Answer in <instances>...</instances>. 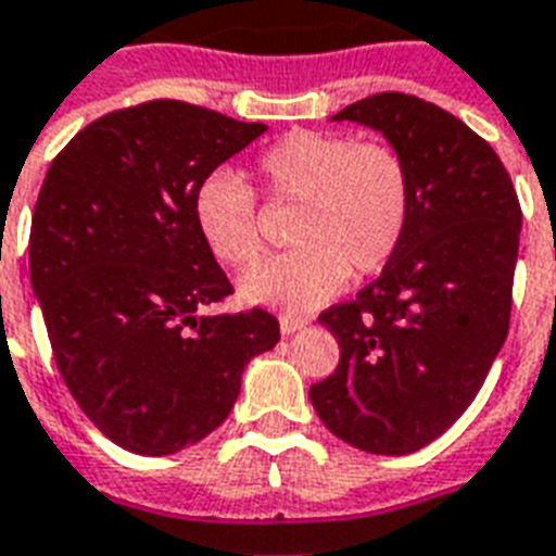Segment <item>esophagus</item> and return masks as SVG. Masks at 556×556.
<instances>
[{"label":"esophagus","instance_id":"1","mask_svg":"<svg viewBox=\"0 0 556 556\" xmlns=\"http://www.w3.org/2000/svg\"><path fill=\"white\" fill-rule=\"evenodd\" d=\"M304 325H307V321H304V318H299V316H281V333H283V337H290V333L301 330Z\"/></svg>","mask_w":556,"mask_h":556}]
</instances>
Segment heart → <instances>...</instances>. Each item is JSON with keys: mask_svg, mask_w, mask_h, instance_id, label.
Instances as JSON below:
<instances>
[{"mask_svg": "<svg viewBox=\"0 0 556 556\" xmlns=\"http://www.w3.org/2000/svg\"><path fill=\"white\" fill-rule=\"evenodd\" d=\"M257 176L275 202L299 205L292 249L240 278L252 304L307 313L348 281L391 264L406 240L415 185L397 148L345 132L292 130L261 150ZM197 231L211 255L249 266L261 255L257 197L231 170H211L193 191Z\"/></svg>", "mask_w": 556, "mask_h": 556, "instance_id": "b5f03b06", "label": "heart"}]
</instances>
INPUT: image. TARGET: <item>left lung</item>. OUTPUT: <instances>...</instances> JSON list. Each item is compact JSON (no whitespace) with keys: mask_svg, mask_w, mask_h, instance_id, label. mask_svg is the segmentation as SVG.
Here are the masks:
<instances>
[{"mask_svg":"<svg viewBox=\"0 0 556 556\" xmlns=\"http://www.w3.org/2000/svg\"><path fill=\"white\" fill-rule=\"evenodd\" d=\"M333 122L374 127L403 153L415 208L380 278L318 316L339 365L309 400L356 450L408 455L467 412L505 345L522 208L496 150L434 103L380 92Z\"/></svg>","mask_w":556,"mask_h":556,"instance_id":"obj_1","label":"left lung"}]
</instances>
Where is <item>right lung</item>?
<instances>
[{"label": "right lung", "mask_w": 556, "mask_h": 556, "mask_svg": "<svg viewBox=\"0 0 556 556\" xmlns=\"http://www.w3.org/2000/svg\"><path fill=\"white\" fill-rule=\"evenodd\" d=\"M264 124L159 101L86 124L51 162L31 217V287L58 371L113 443L170 455L217 429L273 313L208 316L231 283L197 231L193 191Z\"/></svg>", "instance_id": "obj_1"}]
</instances>
